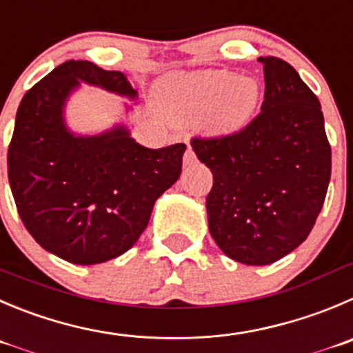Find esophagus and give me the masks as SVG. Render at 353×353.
I'll return each mask as SVG.
<instances>
[{
  "label": "esophagus",
  "mask_w": 353,
  "mask_h": 353,
  "mask_svg": "<svg viewBox=\"0 0 353 353\" xmlns=\"http://www.w3.org/2000/svg\"><path fill=\"white\" fill-rule=\"evenodd\" d=\"M194 161H196V154H194V150L190 149V147H187L185 154H183V164H185V166H190Z\"/></svg>",
  "instance_id": "obj_1"
}]
</instances>
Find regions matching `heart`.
<instances>
[{"label":"heart","instance_id":"b5f03b06","mask_svg":"<svg viewBox=\"0 0 353 353\" xmlns=\"http://www.w3.org/2000/svg\"><path fill=\"white\" fill-rule=\"evenodd\" d=\"M157 95L171 119H210L220 132H237L256 114L261 86L256 79H239L227 70H204L163 79Z\"/></svg>","mask_w":353,"mask_h":353}]
</instances>
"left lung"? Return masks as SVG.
<instances>
[{
  "mask_svg": "<svg viewBox=\"0 0 353 353\" xmlns=\"http://www.w3.org/2000/svg\"><path fill=\"white\" fill-rule=\"evenodd\" d=\"M261 110L241 130L190 140L213 173L214 243L244 265H268L314 229L331 179V145L315 93L283 59L265 57Z\"/></svg>",
  "mask_w": 353,
  "mask_h": 353,
  "instance_id": "1",
  "label": "left lung"
}]
</instances>
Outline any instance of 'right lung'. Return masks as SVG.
Returning a JSON list of instances; mask_svg holds the SVG:
<instances>
[{"label": "right lung", "instance_id": "add662e5", "mask_svg": "<svg viewBox=\"0 0 353 353\" xmlns=\"http://www.w3.org/2000/svg\"><path fill=\"white\" fill-rule=\"evenodd\" d=\"M79 81L135 97L119 70L67 60L20 102L8 145L17 211L36 243L62 260L93 265L126 253L145 230L157 197L182 173L185 143L147 149L123 126L74 137L63 103Z\"/></svg>", "mask_w": 353, "mask_h": 353}]
</instances>
